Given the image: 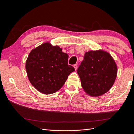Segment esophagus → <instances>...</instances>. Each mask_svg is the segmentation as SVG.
<instances>
[{"label":"esophagus","instance_id":"obj_1","mask_svg":"<svg viewBox=\"0 0 134 134\" xmlns=\"http://www.w3.org/2000/svg\"><path fill=\"white\" fill-rule=\"evenodd\" d=\"M74 69H75V70H77V68H78V65L77 64H75V65H74Z\"/></svg>","mask_w":134,"mask_h":134}]
</instances>
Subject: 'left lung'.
I'll use <instances>...</instances> for the list:
<instances>
[{"mask_svg":"<svg viewBox=\"0 0 134 134\" xmlns=\"http://www.w3.org/2000/svg\"><path fill=\"white\" fill-rule=\"evenodd\" d=\"M77 73L84 92L92 97H98L107 93L114 84L117 66L108 52L92 50L85 53Z\"/></svg>","mask_w":134,"mask_h":134,"instance_id":"1","label":"left lung"}]
</instances>
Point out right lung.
<instances>
[{
    "mask_svg": "<svg viewBox=\"0 0 134 134\" xmlns=\"http://www.w3.org/2000/svg\"><path fill=\"white\" fill-rule=\"evenodd\" d=\"M69 56L59 46L44 42L32 50L26 62V69L30 83L44 94H50L62 88L71 72L68 65Z\"/></svg>",
    "mask_w": 134,
    "mask_h": 134,
    "instance_id": "obj_1",
    "label": "right lung"
}]
</instances>
